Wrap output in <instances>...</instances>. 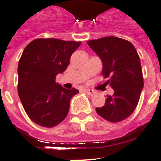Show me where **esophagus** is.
I'll use <instances>...</instances> for the list:
<instances>
[{
    "label": "esophagus",
    "mask_w": 161,
    "mask_h": 161,
    "mask_svg": "<svg viewBox=\"0 0 161 161\" xmlns=\"http://www.w3.org/2000/svg\"><path fill=\"white\" fill-rule=\"evenodd\" d=\"M84 91H85V92H86V94H87V95H94V94H95V91H94V90H92V89H87V88H84Z\"/></svg>",
    "instance_id": "1"
}]
</instances>
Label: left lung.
Wrapping results in <instances>:
<instances>
[{"instance_id": "obj_1", "label": "left lung", "mask_w": 161, "mask_h": 161, "mask_svg": "<svg viewBox=\"0 0 161 161\" xmlns=\"http://www.w3.org/2000/svg\"><path fill=\"white\" fill-rule=\"evenodd\" d=\"M87 44L100 58L103 75L110 76L106 82L114 90L104 106L95 108L96 112L110 122H120L135 111L144 87L140 57L130 42L117 37L91 40Z\"/></svg>"}]
</instances>
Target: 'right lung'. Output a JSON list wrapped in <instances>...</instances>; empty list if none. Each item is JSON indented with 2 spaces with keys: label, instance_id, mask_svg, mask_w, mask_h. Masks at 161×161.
Wrapping results in <instances>:
<instances>
[{
  "label": "right lung",
  "instance_id": "right-lung-1",
  "mask_svg": "<svg viewBox=\"0 0 161 161\" xmlns=\"http://www.w3.org/2000/svg\"><path fill=\"white\" fill-rule=\"evenodd\" d=\"M81 42L38 38L25 48L18 63V95L32 121L53 127L65 119L70 99L79 90H68L55 82L63 74Z\"/></svg>",
  "mask_w": 161,
  "mask_h": 161
}]
</instances>
